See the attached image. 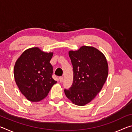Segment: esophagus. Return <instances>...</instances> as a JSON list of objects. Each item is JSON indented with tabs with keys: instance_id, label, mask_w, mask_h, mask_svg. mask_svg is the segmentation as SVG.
I'll return each mask as SVG.
<instances>
[{
	"instance_id": "obj_1",
	"label": "esophagus",
	"mask_w": 132,
	"mask_h": 132,
	"mask_svg": "<svg viewBox=\"0 0 132 132\" xmlns=\"http://www.w3.org/2000/svg\"><path fill=\"white\" fill-rule=\"evenodd\" d=\"M59 81H60V82H62L63 81V76H61V77H59Z\"/></svg>"
}]
</instances>
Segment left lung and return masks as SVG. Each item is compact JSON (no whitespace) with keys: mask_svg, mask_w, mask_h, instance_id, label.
Wrapping results in <instances>:
<instances>
[{"mask_svg":"<svg viewBox=\"0 0 132 132\" xmlns=\"http://www.w3.org/2000/svg\"><path fill=\"white\" fill-rule=\"evenodd\" d=\"M69 55L73 81L64 94L74 104L84 106L101 90L108 77V62L103 53L93 46H82L77 51H70Z\"/></svg>","mask_w":132,"mask_h":132,"instance_id":"left-lung-1","label":"left lung"}]
</instances>
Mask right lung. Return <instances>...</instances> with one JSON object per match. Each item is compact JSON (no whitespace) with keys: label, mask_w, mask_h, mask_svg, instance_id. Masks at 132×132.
<instances>
[{"label":"right lung","mask_w":132,"mask_h":132,"mask_svg":"<svg viewBox=\"0 0 132 132\" xmlns=\"http://www.w3.org/2000/svg\"><path fill=\"white\" fill-rule=\"evenodd\" d=\"M53 52H45L39 48L24 51L15 62V81L21 93L31 102H38L48 95L56 81L52 78L50 61Z\"/></svg>","instance_id":"obj_1"}]
</instances>
